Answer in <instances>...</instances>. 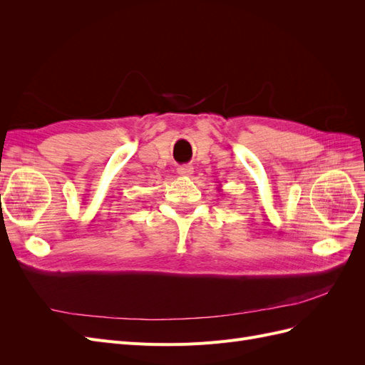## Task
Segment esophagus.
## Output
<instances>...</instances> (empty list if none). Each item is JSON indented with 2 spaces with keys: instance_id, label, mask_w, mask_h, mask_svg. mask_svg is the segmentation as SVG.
Returning <instances> with one entry per match:
<instances>
[{
  "instance_id": "34e87169",
  "label": "esophagus",
  "mask_w": 365,
  "mask_h": 365,
  "mask_svg": "<svg viewBox=\"0 0 365 365\" xmlns=\"http://www.w3.org/2000/svg\"><path fill=\"white\" fill-rule=\"evenodd\" d=\"M176 172H178L181 176H190L193 173V168L190 164H182L178 169H176Z\"/></svg>"
}]
</instances>
